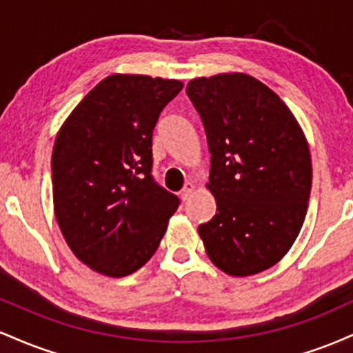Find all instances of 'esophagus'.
Instances as JSON below:
<instances>
[{
    "label": "esophagus",
    "instance_id": "1",
    "mask_svg": "<svg viewBox=\"0 0 353 353\" xmlns=\"http://www.w3.org/2000/svg\"><path fill=\"white\" fill-rule=\"evenodd\" d=\"M194 190H196V185H194L192 182H188V184H185L184 188H182V190H181L182 201H188L189 197L194 194Z\"/></svg>",
    "mask_w": 353,
    "mask_h": 353
}]
</instances>
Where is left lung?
<instances>
[{
  "mask_svg": "<svg viewBox=\"0 0 353 353\" xmlns=\"http://www.w3.org/2000/svg\"><path fill=\"white\" fill-rule=\"evenodd\" d=\"M210 152L217 212L199 225L205 252L236 277L269 269L301 232L312 188L309 144L283 101L242 72L189 81Z\"/></svg>",
  "mask_w": 353,
  "mask_h": 353,
  "instance_id": "left-lung-1",
  "label": "left lung"
}]
</instances>
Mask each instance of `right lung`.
I'll list each match as a JSON object with an SVG mask.
<instances>
[{
	"label": "right lung",
	"mask_w": 353,
	"mask_h": 353,
	"mask_svg": "<svg viewBox=\"0 0 353 353\" xmlns=\"http://www.w3.org/2000/svg\"><path fill=\"white\" fill-rule=\"evenodd\" d=\"M182 86L143 74L108 76L56 136V221L76 257L96 272L125 277L141 269L179 208V197L151 172L152 131Z\"/></svg>",
	"instance_id": "obj_1"
}]
</instances>
